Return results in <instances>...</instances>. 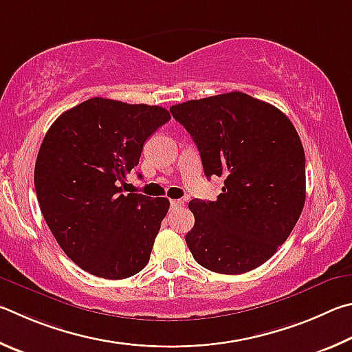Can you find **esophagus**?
<instances>
[{
    "mask_svg": "<svg viewBox=\"0 0 352 352\" xmlns=\"http://www.w3.org/2000/svg\"><path fill=\"white\" fill-rule=\"evenodd\" d=\"M170 206H171V208H177V207L184 206V202L181 199H171L170 201Z\"/></svg>",
    "mask_w": 352,
    "mask_h": 352,
    "instance_id": "1",
    "label": "esophagus"
}]
</instances>
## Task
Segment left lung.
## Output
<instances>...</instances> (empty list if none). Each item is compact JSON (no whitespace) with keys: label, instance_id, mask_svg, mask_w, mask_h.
<instances>
[{"label":"left lung","instance_id":"left-lung-1","mask_svg":"<svg viewBox=\"0 0 352 352\" xmlns=\"http://www.w3.org/2000/svg\"><path fill=\"white\" fill-rule=\"evenodd\" d=\"M170 111L193 138L206 176L224 179L217 201H190V252L217 274L256 269L286 241L303 212L305 150L297 129L278 108L239 91Z\"/></svg>","mask_w":352,"mask_h":352}]
</instances>
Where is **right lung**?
I'll list each match as a JSON object with an SVG mask.
<instances>
[{"label": "right lung", "instance_id": "obj_1", "mask_svg": "<svg viewBox=\"0 0 352 352\" xmlns=\"http://www.w3.org/2000/svg\"><path fill=\"white\" fill-rule=\"evenodd\" d=\"M170 119L156 104L94 97L47 129L35 162L36 198L58 245L86 272L122 280L150 261L170 201L125 195L120 184Z\"/></svg>", "mask_w": 352, "mask_h": 352}]
</instances>
